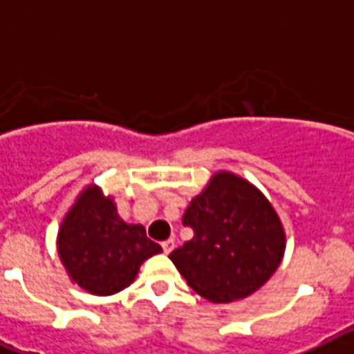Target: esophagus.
<instances>
[{
    "instance_id": "esophagus-1",
    "label": "esophagus",
    "mask_w": 354,
    "mask_h": 354,
    "mask_svg": "<svg viewBox=\"0 0 354 354\" xmlns=\"http://www.w3.org/2000/svg\"><path fill=\"white\" fill-rule=\"evenodd\" d=\"M162 247H163V252H165V254H169V252L174 249V240H167V242H163Z\"/></svg>"
}]
</instances>
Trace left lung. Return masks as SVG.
<instances>
[{
  "instance_id": "8db88e82",
  "label": "left lung",
  "mask_w": 354,
  "mask_h": 354,
  "mask_svg": "<svg viewBox=\"0 0 354 354\" xmlns=\"http://www.w3.org/2000/svg\"><path fill=\"white\" fill-rule=\"evenodd\" d=\"M183 225L194 236L171 252L192 291L212 304L257 292L286 252V231L266 194L231 171H218L192 198Z\"/></svg>"
}]
</instances>
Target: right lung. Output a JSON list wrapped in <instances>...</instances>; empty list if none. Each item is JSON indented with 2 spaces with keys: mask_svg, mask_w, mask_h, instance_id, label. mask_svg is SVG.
<instances>
[{
  "mask_svg": "<svg viewBox=\"0 0 354 354\" xmlns=\"http://www.w3.org/2000/svg\"><path fill=\"white\" fill-rule=\"evenodd\" d=\"M56 247L71 281L96 297L123 291L143 261L162 252L147 238L145 227L123 222L114 198L96 183H88L68 207Z\"/></svg>",
  "mask_w": 354,
  "mask_h": 354,
  "instance_id": "1",
  "label": "right lung"
}]
</instances>
